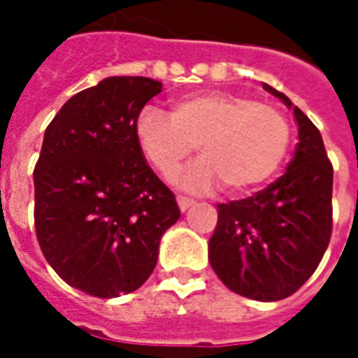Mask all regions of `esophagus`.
I'll return each instance as SVG.
<instances>
[{
  "label": "esophagus",
  "instance_id": "obj_1",
  "mask_svg": "<svg viewBox=\"0 0 358 358\" xmlns=\"http://www.w3.org/2000/svg\"><path fill=\"white\" fill-rule=\"evenodd\" d=\"M176 201H178V207H180V210H182V213L195 205L194 199H187V197H182V195H178V197H176Z\"/></svg>",
  "mask_w": 358,
  "mask_h": 358
}]
</instances>
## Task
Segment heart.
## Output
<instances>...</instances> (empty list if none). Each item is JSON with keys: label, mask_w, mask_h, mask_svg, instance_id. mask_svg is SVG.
Masks as SVG:
<instances>
[{"label": "heart", "mask_w": 358, "mask_h": 358, "mask_svg": "<svg viewBox=\"0 0 358 358\" xmlns=\"http://www.w3.org/2000/svg\"><path fill=\"white\" fill-rule=\"evenodd\" d=\"M143 155L163 178H174L197 145L201 161L178 180L187 192H209L220 182L243 194L274 176L292 141V126L276 107L251 97L205 92L172 101L169 117L145 107L136 120Z\"/></svg>", "instance_id": "obj_1"}]
</instances>
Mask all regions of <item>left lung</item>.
Here are the masks:
<instances>
[{
    "label": "left lung",
    "instance_id": "8db88e82",
    "mask_svg": "<svg viewBox=\"0 0 358 358\" xmlns=\"http://www.w3.org/2000/svg\"><path fill=\"white\" fill-rule=\"evenodd\" d=\"M263 88L293 110L299 143L284 176L266 189L217 205L209 263L234 293L280 301L313 276L330 243L334 169L307 115L282 92Z\"/></svg>",
    "mask_w": 358,
    "mask_h": 358
}]
</instances>
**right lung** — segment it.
<instances>
[{
	"instance_id": "obj_1",
	"label": "right lung",
	"mask_w": 358,
	"mask_h": 358,
	"mask_svg": "<svg viewBox=\"0 0 358 358\" xmlns=\"http://www.w3.org/2000/svg\"><path fill=\"white\" fill-rule=\"evenodd\" d=\"M161 90L145 76H109L73 95L43 134L34 169L38 243L66 284L94 297L136 292L180 218L136 138L138 115Z\"/></svg>"
}]
</instances>
